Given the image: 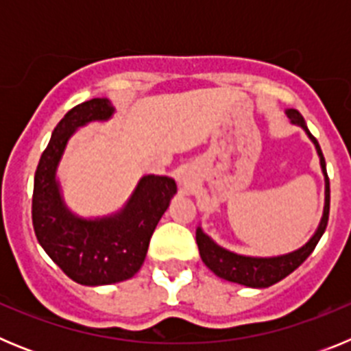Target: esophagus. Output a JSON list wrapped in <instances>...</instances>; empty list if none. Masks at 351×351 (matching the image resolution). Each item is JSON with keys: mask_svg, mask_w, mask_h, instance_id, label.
Wrapping results in <instances>:
<instances>
[{"mask_svg": "<svg viewBox=\"0 0 351 351\" xmlns=\"http://www.w3.org/2000/svg\"><path fill=\"white\" fill-rule=\"evenodd\" d=\"M179 181H181L184 186L190 184V179H188V176H179Z\"/></svg>", "mask_w": 351, "mask_h": 351, "instance_id": "34e87169", "label": "esophagus"}]
</instances>
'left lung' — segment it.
<instances>
[{
    "label": "left lung",
    "mask_w": 351,
    "mask_h": 351,
    "mask_svg": "<svg viewBox=\"0 0 351 351\" xmlns=\"http://www.w3.org/2000/svg\"><path fill=\"white\" fill-rule=\"evenodd\" d=\"M288 117L291 119L293 125H299L306 130V133L309 135L313 142L316 145V151L320 154V163L322 170L325 173V207H324V218H322L320 226L316 234L309 239V243L306 246H302L300 250L293 251V253H288L283 256H274V258H253V256H243L235 255L232 251H226L223 247H219L218 244H214L206 234H204L200 228H197V244L198 251H200V258L206 263L207 267L214 272L216 276L223 278L226 281H234V283L244 285V287L251 288H267L271 285L278 283L283 278H287L288 274L295 271L304 260L308 258L313 253V250L316 247L318 241L324 235L325 228H327L328 223V209H330V186H328V176H327V167H325V158L322 153L318 141L311 135V132L308 130L306 123H304L302 116H300L297 110L290 108L287 110Z\"/></svg>",
    "instance_id": "8db88e82"
}]
</instances>
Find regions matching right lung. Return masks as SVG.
Segmentation results:
<instances>
[{
    "instance_id": "1",
    "label": "right lung",
    "mask_w": 351,
    "mask_h": 351,
    "mask_svg": "<svg viewBox=\"0 0 351 351\" xmlns=\"http://www.w3.org/2000/svg\"><path fill=\"white\" fill-rule=\"evenodd\" d=\"M112 112L107 98H93L70 108L52 132L35 172L31 216L36 239L70 280L86 287L119 283L137 274L151 235L178 191L173 179L145 176L116 216L80 219L64 207L56 169L68 138L79 126L108 119Z\"/></svg>"
}]
</instances>
